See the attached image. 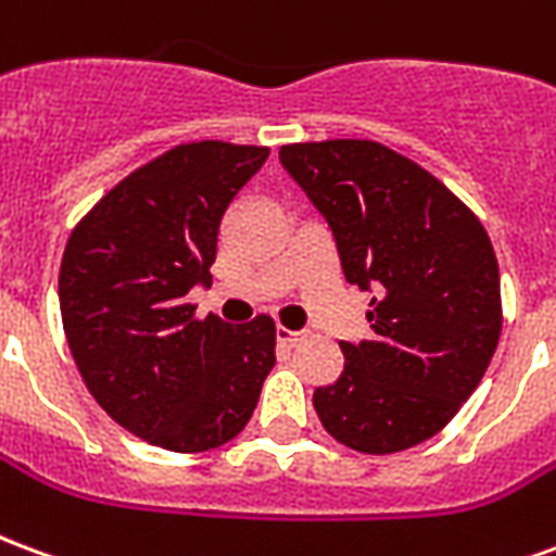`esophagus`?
I'll return each mask as SVG.
<instances>
[{"instance_id":"34e87169","label":"esophagus","mask_w":556,"mask_h":556,"mask_svg":"<svg viewBox=\"0 0 556 556\" xmlns=\"http://www.w3.org/2000/svg\"><path fill=\"white\" fill-rule=\"evenodd\" d=\"M277 339H279V342H282V345H289V349H294L298 342H303V333H301V330H289V327H279Z\"/></svg>"}]
</instances>
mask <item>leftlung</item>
I'll return each instance as SVG.
<instances>
[{
	"label": "left lung",
	"instance_id": "obj_1",
	"mask_svg": "<svg viewBox=\"0 0 556 556\" xmlns=\"http://www.w3.org/2000/svg\"><path fill=\"white\" fill-rule=\"evenodd\" d=\"M337 238L345 279L372 289V339L313 393L327 434L387 455L429 441L477 390L503 327L489 231L431 172L372 139L279 148Z\"/></svg>",
	"mask_w": 556,
	"mask_h": 556
}]
</instances>
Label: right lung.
<instances>
[{
	"label": "right lung",
	"mask_w": 556,
	"mask_h": 556,
	"mask_svg": "<svg viewBox=\"0 0 556 556\" xmlns=\"http://www.w3.org/2000/svg\"><path fill=\"white\" fill-rule=\"evenodd\" d=\"M270 154L219 139L169 148L79 219L59 270L67 345L94 402L142 441L205 453L250 422L277 327L195 318L219 223Z\"/></svg>",
	"instance_id": "add662e5"
}]
</instances>
